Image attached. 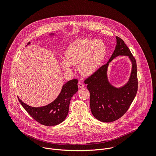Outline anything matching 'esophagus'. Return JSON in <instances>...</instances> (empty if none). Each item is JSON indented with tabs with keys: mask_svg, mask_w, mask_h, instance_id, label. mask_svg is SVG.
<instances>
[{
	"mask_svg": "<svg viewBox=\"0 0 156 156\" xmlns=\"http://www.w3.org/2000/svg\"><path fill=\"white\" fill-rule=\"evenodd\" d=\"M78 87H79L82 88V87H83L84 86V84L83 83L78 82Z\"/></svg>",
	"mask_w": 156,
	"mask_h": 156,
	"instance_id": "obj_1",
	"label": "esophagus"
}]
</instances>
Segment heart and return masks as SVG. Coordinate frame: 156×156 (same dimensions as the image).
<instances>
[{
	"mask_svg": "<svg viewBox=\"0 0 156 156\" xmlns=\"http://www.w3.org/2000/svg\"><path fill=\"white\" fill-rule=\"evenodd\" d=\"M106 53L104 43L100 39H81L69 46L61 61L62 69L66 72L72 71L71 65H78L81 75L85 76L93 75L99 68Z\"/></svg>",
	"mask_w": 156,
	"mask_h": 156,
	"instance_id": "1",
	"label": "heart"
}]
</instances>
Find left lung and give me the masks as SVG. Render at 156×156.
<instances>
[{"label": "left lung", "instance_id": "obj_1", "mask_svg": "<svg viewBox=\"0 0 156 156\" xmlns=\"http://www.w3.org/2000/svg\"><path fill=\"white\" fill-rule=\"evenodd\" d=\"M117 45L108 62L85 80L90 93V108L93 116L102 122H112L122 117L129 108L138 91L136 62L124 41L116 36ZM129 57L132 68L129 81L123 87L111 85L107 77L109 63L118 56Z\"/></svg>", "mask_w": 156, "mask_h": 156}]
</instances>
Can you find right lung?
<instances>
[{
	"label": "right lung",
	"instance_id": "obj_1",
	"mask_svg": "<svg viewBox=\"0 0 156 156\" xmlns=\"http://www.w3.org/2000/svg\"><path fill=\"white\" fill-rule=\"evenodd\" d=\"M50 35L54 34L51 33ZM30 44L29 42L28 45ZM78 80L73 79L66 82L62 86L57 98L45 106L31 107L24 103L19 98L18 99L21 105L36 121L45 126H55L62 123L67 116L70 100L78 90Z\"/></svg>",
	"mask_w": 156,
	"mask_h": 156
}]
</instances>
